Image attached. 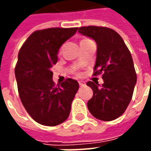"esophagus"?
Masks as SVG:
<instances>
[{"label": "esophagus", "mask_w": 151, "mask_h": 151, "mask_svg": "<svg viewBox=\"0 0 151 151\" xmlns=\"http://www.w3.org/2000/svg\"><path fill=\"white\" fill-rule=\"evenodd\" d=\"M78 83H79V86H84L86 85V83L84 82H79Z\"/></svg>", "instance_id": "1"}]
</instances>
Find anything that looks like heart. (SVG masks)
Wrapping results in <instances>:
<instances>
[{"mask_svg":"<svg viewBox=\"0 0 151 151\" xmlns=\"http://www.w3.org/2000/svg\"><path fill=\"white\" fill-rule=\"evenodd\" d=\"M88 40H88V39H83V40H81V42H84V41H88Z\"/></svg>","mask_w":151,"mask_h":151,"instance_id":"obj_1","label":"heart"}]
</instances>
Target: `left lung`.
<instances>
[{
    "label": "left lung",
    "instance_id": "1",
    "mask_svg": "<svg viewBox=\"0 0 151 151\" xmlns=\"http://www.w3.org/2000/svg\"><path fill=\"white\" fill-rule=\"evenodd\" d=\"M78 32L92 38L97 43L94 76L101 74L104 84L93 82L87 86L93 91V97L87 107L93 116L111 121L126 110L133 97L137 74L131 53L120 35L104 27H82Z\"/></svg>",
    "mask_w": 151,
    "mask_h": 151
}]
</instances>
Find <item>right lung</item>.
Listing matches in <instances>:
<instances>
[{
  "label": "right lung",
  "mask_w": 151,
  "mask_h": 151,
  "mask_svg": "<svg viewBox=\"0 0 151 151\" xmlns=\"http://www.w3.org/2000/svg\"><path fill=\"white\" fill-rule=\"evenodd\" d=\"M78 27H53L33 32L19 50L15 77L19 97L28 114L40 124L56 126L69 117L78 82L67 78L55 86L52 65L60 47Z\"/></svg>",
  "instance_id": "right-lung-1"
}]
</instances>
